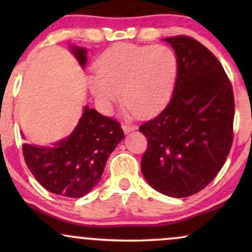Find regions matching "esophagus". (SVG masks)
<instances>
[{"mask_svg": "<svg viewBox=\"0 0 252 252\" xmlns=\"http://www.w3.org/2000/svg\"><path fill=\"white\" fill-rule=\"evenodd\" d=\"M136 128H137V126H129V124H123V126H122V129H123L124 134H129L130 131H132V130H135Z\"/></svg>", "mask_w": 252, "mask_h": 252, "instance_id": "34e87169", "label": "esophagus"}]
</instances>
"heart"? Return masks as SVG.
Wrapping results in <instances>:
<instances>
[{"label":"heart","instance_id":"b5f03b06","mask_svg":"<svg viewBox=\"0 0 252 252\" xmlns=\"http://www.w3.org/2000/svg\"><path fill=\"white\" fill-rule=\"evenodd\" d=\"M178 71V57L168 46L117 43L98 58L96 73L88 76L86 83L103 111H111L112 104L122 94L130 111L146 117L168 103Z\"/></svg>","mask_w":252,"mask_h":252}]
</instances>
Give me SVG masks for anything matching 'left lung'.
<instances>
[{
    "label": "left lung",
    "instance_id": "left-lung-1",
    "mask_svg": "<svg viewBox=\"0 0 252 252\" xmlns=\"http://www.w3.org/2000/svg\"><path fill=\"white\" fill-rule=\"evenodd\" d=\"M179 62L168 105L143 123L148 140L141 170L164 195L185 198L207 186L226 161L233 140L235 99L219 60L192 37L164 39Z\"/></svg>",
    "mask_w": 252,
    "mask_h": 252
}]
</instances>
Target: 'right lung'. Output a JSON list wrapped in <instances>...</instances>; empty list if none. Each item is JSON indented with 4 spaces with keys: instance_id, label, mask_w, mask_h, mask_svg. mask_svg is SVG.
I'll return each mask as SVG.
<instances>
[{
    "instance_id": "right-lung-1",
    "label": "right lung",
    "mask_w": 252,
    "mask_h": 252,
    "mask_svg": "<svg viewBox=\"0 0 252 252\" xmlns=\"http://www.w3.org/2000/svg\"><path fill=\"white\" fill-rule=\"evenodd\" d=\"M84 68L86 48L71 46ZM24 137V135H22ZM124 138L120 123L88 105L70 136L52 146H22L25 161L37 182L54 194L82 198L96 187L108 158Z\"/></svg>"
}]
</instances>
